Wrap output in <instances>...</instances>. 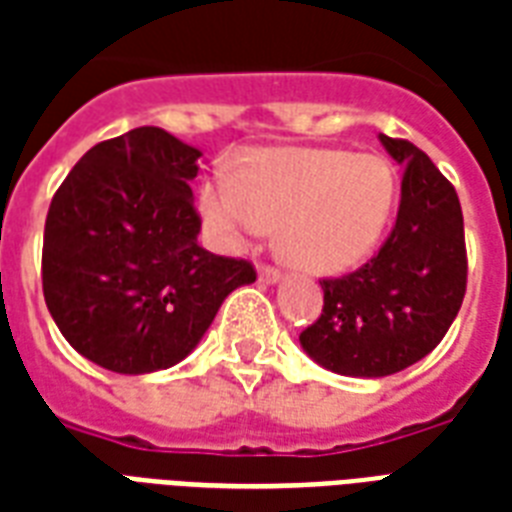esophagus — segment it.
Returning a JSON list of instances; mask_svg holds the SVG:
<instances>
[{"label":"esophagus","mask_w":512,"mask_h":512,"mask_svg":"<svg viewBox=\"0 0 512 512\" xmlns=\"http://www.w3.org/2000/svg\"><path fill=\"white\" fill-rule=\"evenodd\" d=\"M281 279V271L276 265H260V281L263 284H273V281Z\"/></svg>","instance_id":"1"}]
</instances>
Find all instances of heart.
Listing matches in <instances>:
<instances>
[{
  "label": "heart",
  "instance_id": "b5f03b06",
  "mask_svg": "<svg viewBox=\"0 0 512 512\" xmlns=\"http://www.w3.org/2000/svg\"><path fill=\"white\" fill-rule=\"evenodd\" d=\"M396 188L390 164L374 154L257 151L239 177L217 175L201 188V212L228 247L281 228V249L292 263L340 273L377 247Z\"/></svg>",
  "mask_w": 512,
  "mask_h": 512
}]
</instances>
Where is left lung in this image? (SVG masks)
I'll list each match as a JSON object with an SVG mask.
<instances>
[{
	"mask_svg": "<svg viewBox=\"0 0 512 512\" xmlns=\"http://www.w3.org/2000/svg\"><path fill=\"white\" fill-rule=\"evenodd\" d=\"M380 140L404 164L396 223L369 263L321 279V316L300 332L313 361L348 377H385L428 356L452 327L468 289L454 185L414 143L388 135Z\"/></svg>",
	"mask_w": 512,
	"mask_h": 512,
	"instance_id": "8db88e82",
	"label": "left lung"
}]
</instances>
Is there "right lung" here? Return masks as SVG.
Segmentation results:
<instances>
[{"mask_svg": "<svg viewBox=\"0 0 512 512\" xmlns=\"http://www.w3.org/2000/svg\"><path fill=\"white\" fill-rule=\"evenodd\" d=\"M199 151L159 127L92 146L52 196L44 303L92 364L146 374L183 361L255 265L199 244Z\"/></svg>", "mask_w": 512, "mask_h": 512, "instance_id": "right-lung-1", "label": "right lung"}]
</instances>
